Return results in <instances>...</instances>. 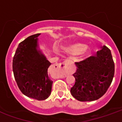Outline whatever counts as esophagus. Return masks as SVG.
Listing matches in <instances>:
<instances>
[{
	"label": "esophagus",
	"instance_id": "esophagus-1",
	"mask_svg": "<svg viewBox=\"0 0 122 122\" xmlns=\"http://www.w3.org/2000/svg\"><path fill=\"white\" fill-rule=\"evenodd\" d=\"M57 67L58 69H65V67H66V63L64 61L63 63H61L58 64V65H57Z\"/></svg>",
	"mask_w": 122,
	"mask_h": 122
}]
</instances>
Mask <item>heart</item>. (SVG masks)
<instances>
[{
	"mask_svg": "<svg viewBox=\"0 0 122 122\" xmlns=\"http://www.w3.org/2000/svg\"><path fill=\"white\" fill-rule=\"evenodd\" d=\"M69 51L73 54H78L80 59H85L90 56L91 51L88 47L82 44H76L69 48Z\"/></svg>",
	"mask_w": 122,
	"mask_h": 122,
	"instance_id": "heart-1",
	"label": "heart"
}]
</instances>
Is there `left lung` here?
Returning <instances> with one entry per match:
<instances>
[{"mask_svg":"<svg viewBox=\"0 0 122 122\" xmlns=\"http://www.w3.org/2000/svg\"><path fill=\"white\" fill-rule=\"evenodd\" d=\"M73 74L75 84L71 89L72 95L80 101H92L102 97L112 82L114 63L110 49L103 46L96 56L75 63Z\"/></svg>","mask_w":122,"mask_h":122,"instance_id":"left-lung-1","label":"left lung"}]
</instances>
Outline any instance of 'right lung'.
Wrapping results in <instances>:
<instances>
[{
	"mask_svg": "<svg viewBox=\"0 0 122 122\" xmlns=\"http://www.w3.org/2000/svg\"><path fill=\"white\" fill-rule=\"evenodd\" d=\"M40 35H31L19 44L12 69L20 91L27 97L42 101L51 94L53 82L48 73L51 63L37 50V37Z\"/></svg>",
	"mask_w": 122,
	"mask_h": 122,
	"instance_id": "1",
	"label": "right lung"
}]
</instances>
